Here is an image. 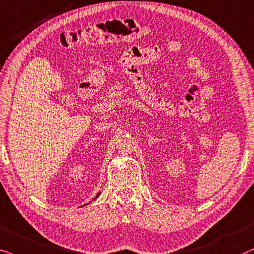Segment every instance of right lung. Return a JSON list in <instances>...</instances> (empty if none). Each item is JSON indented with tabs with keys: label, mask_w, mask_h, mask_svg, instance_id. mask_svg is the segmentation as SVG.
Masks as SVG:
<instances>
[{
	"label": "right lung",
	"mask_w": 254,
	"mask_h": 254,
	"mask_svg": "<svg viewBox=\"0 0 254 254\" xmlns=\"http://www.w3.org/2000/svg\"><path fill=\"white\" fill-rule=\"evenodd\" d=\"M100 194H101V191H99V194H97V195L95 196V197H94V198H93V201H95V198H97V197H99V195H100ZM87 204H89V203H86V205H87ZM81 207H82V205H81Z\"/></svg>",
	"instance_id": "add662e5"
}]
</instances>
